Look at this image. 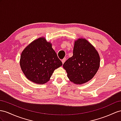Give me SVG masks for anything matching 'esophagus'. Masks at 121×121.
<instances>
[{
	"instance_id": "obj_1",
	"label": "esophagus",
	"mask_w": 121,
	"mask_h": 121,
	"mask_svg": "<svg viewBox=\"0 0 121 121\" xmlns=\"http://www.w3.org/2000/svg\"><path fill=\"white\" fill-rule=\"evenodd\" d=\"M65 60H66V58H64L62 60V64H63L65 62Z\"/></svg>"
}]
</instances>
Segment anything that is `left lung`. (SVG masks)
Here are the masks:
<instances>
[{
  "instance_id": "8db88e82",
  "label": "left lung",
  "mask_w": 121,
  "mask_h": 121,
  "mask_svg": "<svg viewBox=\"0 0 121 121\" xmlns=\"http://www.w3.org/2000/svg\"><path fill=\"white\" fill-rule=\"evenodd\" d=\"M98 51L85 38L75 40L73 56L65 61L63 67L71 82L76 84L87 82L95 76L100 67Z\"/></svg>"
}]
</instances>
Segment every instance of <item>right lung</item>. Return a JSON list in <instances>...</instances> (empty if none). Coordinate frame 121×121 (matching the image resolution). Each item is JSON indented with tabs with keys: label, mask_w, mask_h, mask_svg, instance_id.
I'll use <instances>...</instances> for the list:
<instances>
[{
	"label": "right lung",
	"mask_w": 121,
	"mask_h": 121,
	"mask_svg": "<svg viewBox=\"0 0 121 121\" xmlns=\"http://www.w3.org/2000/svg\"><path fill=\"white\" fill-rule=\"evenodd\" d=\"M20 65L27 79L36 84H44L62 63L52 48V43L44 37H40L23 49Z\"/></svg>",
	"instance_id": "add662e5"
}]
</instances>
